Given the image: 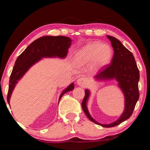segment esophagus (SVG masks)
Wrapping results in <instances>:
<instances>
[{
    "mask_svg": "<svg viewBox=\"0 0 150 150\" xmlns=\"http://www.w3.org/2000/svg\"><path fill=\"white\" fill-rule=\"evenodd\" d=\"M77 84L81 86V87H85L86 85L87 84V79L84 77H80L79 79H77Z\"/></svg>",
    "mask_w": 150,
    "mask_h": 150,
    "instance_id": "1",
    "label": "esophagus"
}]
</instances>
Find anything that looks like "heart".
<instances>
[{
    "instance_id": "obj_1",
    "label": "heart",
    "mask_w": 150,
    "mask_h": 150,
    "mask_svg": "<svg viewBox=\"0 0 150 150\" xmlns=\"http://www.w3.org/2000/svg\"><path fill=\"white\" fill-rule=\"evenodd\" d=\"M111 57V50L109 46L103 45L102 43L94 42L85 45L76 54L77 62L85 63L91 62L94 59L98 62L106 63Z\"/></svg>"
}]
</instances>
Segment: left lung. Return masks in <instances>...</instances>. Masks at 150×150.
I'll use <instances>...</instances> for the list:
<instances>
[{"instance_id":"1","label":"left lung","mask_w":150,"mask_h":150,"mask_svg":"<svg viewBox=\"0 0 150 150\" xmlns=\"http://www.w3.org/2000/svg\"><path fill=\"white\" fill-rule=\"evenodd\" d=\"M107 38L111 42L115 54L110 64L101 69L95 77L98 80L115 79L118 81L119 87L122 90L125 96V109L118 120L109 124H102L94 120L88 113L86 105L89 96V91L87 89L85 91V96L81 105L86 116L91 121L106 128H111L119 125L132 115L139 96V72L132 53L124 47L116 38L110 35H107Z\"/></svg>"}]
</instances>
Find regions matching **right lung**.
I'll use <instances>...</instances> for the list:
<instances>
[{
	"label": "right lung",
	"instance_id": "obj_1",
	"mask_svg": "<svg viewBox=\"0 0 150 150\" xmlns=\"http://www.w3.org/2000/svg\"><path fill=\"white\" fill-rule=\"evenodd\" d=\"M71 40L69 38L58 35V36H43L35 40L16 59L9 80V87L7 95V102L9 104L12 91L20 78L24 75L29 68L42 57H65L67 55L68 49L71 45ZM74 88V83L63 91L59 99L65 93L72 91Z\"/></svg>",
	"mask_w": 150,
	"mask_h": 150
}]
</instances>
